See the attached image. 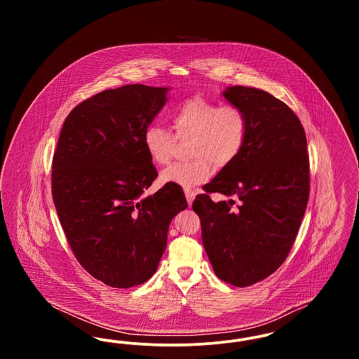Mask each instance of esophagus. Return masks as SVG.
Masks as SVG:
<instances>
[{
  "mask_svg": "<svg viewBox=\"0 0 359 359\" xmlns=\"http://www.w3.org/2000/svg\"><path fill=\"white\" fill-rule=\"evenodd\" d=\"M184 194H186V199H187L188 205H192V202H194V198H195V191H192V189H184Z\"/></svg>",
  "mask_w": 359,
  "mask_h": 359,
  "instance_id": "esophagus-1",
  "label": "esophagus"
}]
</instances>
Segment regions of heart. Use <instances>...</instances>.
<instances>
[{
  "instance_id": "obj_1",
  "label": "heart",
  "mask_w": 359,
  "mask_h": 359,
  "mask_svg": "<svg viewBox=\"0 0 359 359\" xmlns=\"http://www.w3.org/2000/svg\"><path fill=\"white\" fill-rule=\"evenodd\" d=\"M176 137L189 141L192 160L176 163L161 172V182L189 188L207 182L215 170L233 164L242 154L248 135L249 118L237 104H219L202 97L191 98L171 113ZM142 144L157 165L171 161L175 138L160 123H149L142 135Z\"/></svg>"
}]
</instances>
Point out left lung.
<instances>
[{"label": "left lung", "instance_id": "obj_1", "mask_svg": "<svg viewBox=\"0 0 359 359\" xmlns=\"http://www.w3.org/2000/svg\"><path fill=\"white\" fill-rule=\"evenodd\" d=\"M223 97L245 110L249 135L238 158L208 183L192 208L215 274L249 287L276 272L290 255L309 196V158L303 125L290 107L255 87L233 86ZM237 196L215 204L209 194Z\"/></svg>", "mask_w": 359, "mask_h": 359}]
</instances>
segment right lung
<instances>
[{
    "instance_id": "right-lung-1",
    "label": "right lung",
    "mask_w": 359,
    "mask_h": 359,
    "mask_svg": "<svg viewBox=\"0 0 359 359\" xmlns=\"http://www.w3.org/2000/svg\"><path fill=\"white\" fill-rule=\"evenodd\" d=\"M167 93L126 85L79 103L52 158V198L69 248L88 273L113 288L154 276L172 218L187 208L176 184L141 196L157 177L142 135Z\"/></svg>"
}]
</instances>
